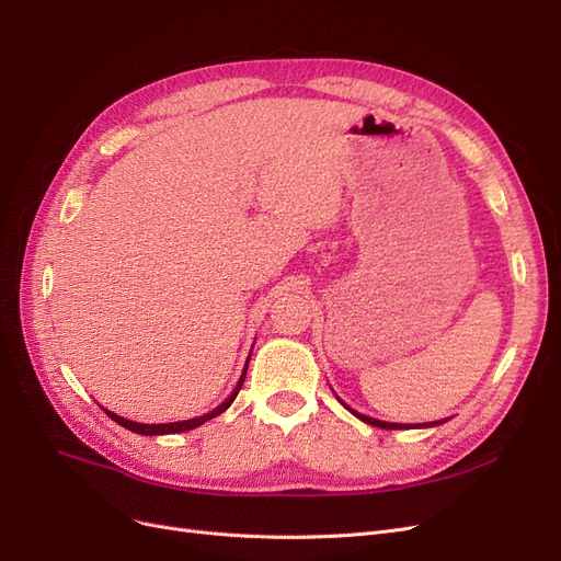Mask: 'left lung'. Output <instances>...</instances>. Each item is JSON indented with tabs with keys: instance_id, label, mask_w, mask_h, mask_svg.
I'll return each mask as SVG.
<instances>
[{
	"instance_id": "1",
	"label": "left lung",
	"mask_w": 561,
	"mask_h": 561,
	"mask_svg": "<svg viewBox=\"0 0 561 561\" xmlns=\"http://www.w3.org/2000/svg\"><path fill=\"white\" fill-rule=\"evenodd\" d=\"M348 410H351V407H348ZM353 412V410H351ZM355 416H358L360 421H365V423H369V426H377V428H386V431H402V428H412V423H410V426H407V423H388V421H379V419H371V416H365V414H358V412H353ZM439 423H443V421H431V423H426V426L431 428V426H439ZM421 426H423V423H421ZM419 426V428H421ZM416 428V426H414Z\"/></svg>"
}]
</instances>
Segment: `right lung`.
<instances>
[{"label": "right lung", "mask_w": 561, "mask_h": 561, "mask_svg": "<svg viewBox=\"0 0 561 561\" xmlns=\"http://www.w3.org/2000/svg\"><path fill=\"white\" fill-rule=\"evenodd\" d=\"M248 363H250V358H248ZM248 363H245V369H243V375H241L239 383H236V388H233V393H231L222 404L215 407L213 412L203 414V416L186 419V421H175V423H138V421H128V419H124V416H118V414H114V412H110V410H105V412H107V416H110L112 421L118 423V426H124V428H128V431H133V433H138V435H171V433H184V431L198 428L201 423H206V421H210V419L222 414L225 410H229V404L236 400V396H239V390H241V386H243V381H245Z\"/></svg>", "instance_id": "1"}]
</instances>
